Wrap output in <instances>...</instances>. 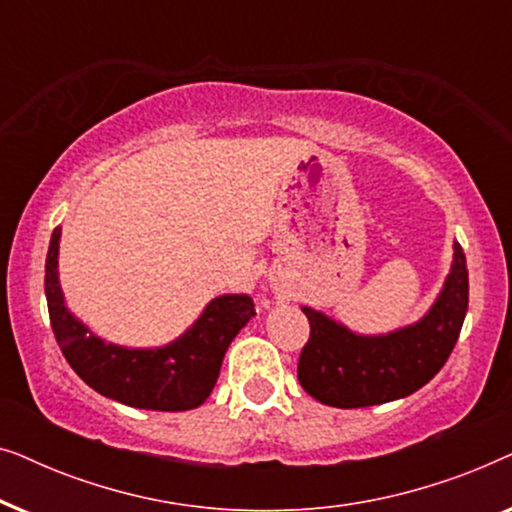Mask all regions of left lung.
<instances>
[{
  "instance_id": "obj_1",
  "label": "left lung",
  "mask_w": 512,
  "mask_h": 512,
  "mask_svg": "<svg viewBox=\"0 0 512 512\" xmlns=\"http://www.w3.org/2000/svg\"><path fill=\"white\" fill-rule=\"evenodd\" d=\"M466 310L468 270L459 242H454L452 272L436 305L415 326L363 338L303 307L310 338L298 359L300 387L333 408H368L410 396L450 359Z\"/></svg>"
}]
</instances>
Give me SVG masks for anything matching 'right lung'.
<instances>
[{"label":"right lung","instance_id":"right-lung-1","mask_svg":"<svg viewBox=\"0 0 512 512\" xmlns=\"http://www.w3.org/2000/svg\"><path fill=\"white\" fill-rule=\"evenodd\" d=\"M60 228L46 256V300L55 340L69 366L97 394L142 410H193L212 394L226 349L254 317L249 296L212 300L193 328L158 349H128L95 338L67 312L58 282Z\"/></svg>","mask_w":512,"mask_h":512}]
</instances>
